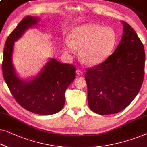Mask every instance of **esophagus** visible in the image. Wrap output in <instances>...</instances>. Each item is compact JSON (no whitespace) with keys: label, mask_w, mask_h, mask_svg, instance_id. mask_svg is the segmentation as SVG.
Instances as JSON below:
<instances>
[{"label":"esophagus","mask_w":147,"mask_h":147,"mask_svg":"<svg viewBox=\"0 0 147 147\" xmlns=\"http://www.w3.org/2000/svg\"><path fill=\"white\" fill-rule=\"evenodd\" d=\"M83 73H84V72H83V71H82V69H78L77 70H76V74H77L78 76H82V74H83Z\"/></svg>","instance_id":"34e87169"}]
</instances>
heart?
<instances>
[{
	"label": "heart",
	"mask_w": 147,
	"mask_h": 147,
	"mask_svg": "<svg viewBox=\"0 0 147 147\" xmlns=\"http://www.w3.org/2000/svg\"><path fill=\"white\" fill-rule=\"evenodd\" d=\"M116 43L117 36L112 28L90 23L71 30L64 50L74 54L77 48H82L80 52L82 60L88 65H95L103 62L111 54Z\"/></svg>",
	"instance_id": "heart-1"
}]
</instances>
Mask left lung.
<instances>
[{
    "mask_svg": "<svg viewBox=\"0 0 147 147\" xmlns=\"http://www.w3.org/2000/svg\"><path fill=\"white\" fill-rule=\"evenodd\" d=\"M122 23V39L113 54L85 74L89 107L99 115L114 114L125 109L137 96L143 82V44L133 28L124 21Z\"/></svg>",
    "mask_w": 147,
    "mask_h": 147,
    "instance_id": "left-lung-1",
    "label": "left lung"
}]
</instances>
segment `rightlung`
<instances>
[{"label": "right lung", "instance_id": "1", "mask_svg": "<svg viewBox=\"0 0 147 147\" xmlns=\"http://www.w3.org/2000/svg\"><path fill=\"white\" fill-rule=\"evenodd\" d=\"M39 20L38 17L27 16L12 32L4 48L2 68L4 79L17 103L28 111L49 115L62 109L65 91L75 79L76 67L50 58L32 79L23 80L18 77L12 64L14 42Z\"/></svg>", "mask_w": 147, "mask_h": 147}]
</instances>
